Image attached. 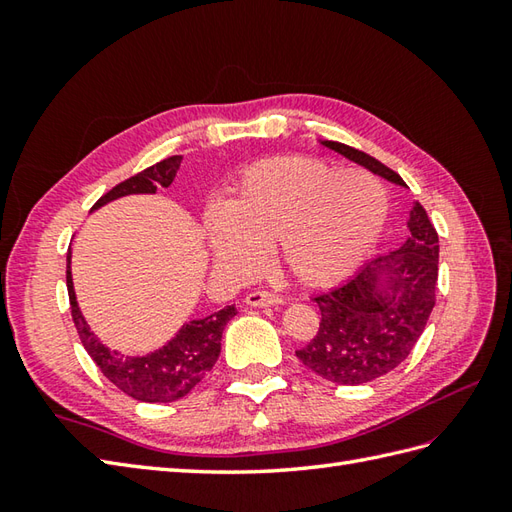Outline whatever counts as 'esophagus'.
I'll use <instances>...</instances> for the list:
<instances>
[{
	"label": "esophagus",
	"instance_id": "esophagus-1",
	"mask_svg": "<svg viewBox=\"0 0 512 512\" xmlns=\"http://www.w3.org/2000/svg\"><path fill=\"white\" fill-rule=\"evenodd\" d=\"M246 303L253 308H264V306H279L281 299L277 295H273V292L255 290V292H248Z\"/></svg>",
	"mask_w": 512,
	"mask_h": 512
}]
</instances>
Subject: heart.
Wrapping results in <instances>:
<instances>
[{
    "label": "heart",
    "mask_w": 512,
    "mask_h": 512,
    "mask_svg": "<svg viewBox=\"0 0 512 512\" xmlns=\"http://www.w3.org/2000/svg\"><path fill=\"white\" fill-rule=\"evenodd\" d=\"M385 220L387 193L372 173L279 156L244 169L226 209L211 206L204 224L213 257L233 273H257L277 244L299 284L330 288L365 262Z\"/></svg>",
    "instance_id": "b5f03b06"
}]
</instances>
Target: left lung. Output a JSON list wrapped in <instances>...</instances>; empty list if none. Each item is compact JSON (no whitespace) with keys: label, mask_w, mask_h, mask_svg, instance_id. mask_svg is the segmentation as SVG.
Wrapping results in <instances>:
<instances>
[{"label":"left lung","mask_w":512,"mask_h":512,"mask_svg":"<svg viewBox=\"0 0 512 512\" xmlns=\"http://www.w3.org/2000/svg\"><path fill=\"white\" fill-rule=\"evenodd\" d=\"M376 176L407 187L396 171L350 145L323 140ZM409 237L398 250L378 255L343 286L314 297L319 332L297 350L299 361L336 385H363L389 374L418 343L436 306L440 244L427 211L416 202Z\"/></svg>","instance_id":"8db88e82"}]
</instances>
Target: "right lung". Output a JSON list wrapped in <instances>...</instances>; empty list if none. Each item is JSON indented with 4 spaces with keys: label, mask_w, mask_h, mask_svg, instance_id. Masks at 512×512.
Returning <instances> with one entry per match:
<instances>
[{
    "label": "right lung",
    "mask_w": 512,
    "mask_h": 512,
    "mask_svg": "<svg viewBox=\"0 0 512 512\" xmlns=\"http://www.w3.org/2000/svg\"><path fill=\"white\" fill-rule=\"evenodd\" d=\"M180 162L182 156H169L147 167L145 171L136 173V176L127 178L125 182L116 184L112 191H107L103 198H99V202L92 206V211L107 202L123 198V195L156 193L158 184L169 187L173 178H176V171L180 169ZM65 284H68L72 321L92 361L99 365L103 376L110 383L125 391L127 396L143 402H173L187 396L206 376V372L213 369L222 350V332L226 323L237 314L235 306H226L220 312L209 314V317L184 323L180 332L156 352L147 356H123L116 350H107L90 330L88 321L83 319L72 286L70 253L68 268H65Z\"/></svg>",
    "instance_id": "add662e5"
}]
</instances>
